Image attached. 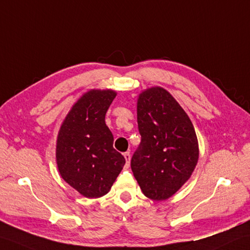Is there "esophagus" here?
Here are the masks:
<instances>
[{
	"label": "esophagus",
	"mask_w": 250,
	"mask_h": 250,
	"mask_svg": "<svg viewBox=\"0 0 250 250\" xmlns=\"http://www.w3.org/2000/svg\"><path fill=\"white\" fill-rule=\"evenodd\" d=\"M124 156H125V166L126 167H129L130 166V160H131V154L129 153V152H125L124 153Z\"/></svg>",
	"instance_id": "esophagus-1"
}]
</instances>
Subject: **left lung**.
<instances>
[{"label":"left lung","mask_w":250,"mask_h":250,"mask_svg":"<svg viewBox=\"0 0 250 250\" xmlns=\"http://www.w3.org/2000/svg\"><path fill=\"white\" fill-rule=\"evenodd\" d=\"M137 124L142 139L131 159L132 171L145 196L165 200L188 181L198 161L194 125L161 87L139 95Z\"/></svg>","instance_id":"1"}]
</instances>
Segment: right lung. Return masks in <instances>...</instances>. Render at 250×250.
<instances>
[{
    "label": "right lung",
    "instance_id": "obj_1",
    "mask_svg": "<svg viewBox=\"0 0 250 250\" xmlns=\"http://www.w3.org/2000/svg\"><path fill=\"white\" fill-rule=\"evenodd\" d=\"M113 90H91L74 104L57 137L56 161L65 181L87 198L108 193L125 164L113 147L105 114Z\"/></svg>",
    "mask_w": 250,
    "mask_h": 250
}]
</instances>
